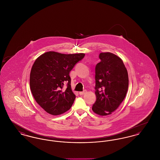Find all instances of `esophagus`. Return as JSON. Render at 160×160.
<instances>
[{
  "label": "esophagus",
  "instance_id": "obj_1",
  "mask_svg": "<svg viewBox=\"0 0 160 160\" xmlns=\"http://www.w3.org/2000/svg\"><path fill=\"white\" fill-rule=\"evenodd\" d=\"M86 92H87V91H86V90H84V91H83V92H79V94H80V95H82L85 94Z\"/></svg>",
  "mask_w": 160,
  "mask_h": 160
}]
</instances>
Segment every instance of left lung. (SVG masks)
Returning <instances> with one entry per match:
<instances>
[{"mask_svg":"<svg viewBox=\"0 0 160 160\" xmlns=\"http://www.w3.org/2000/svg\"><path fill=\"white\" fill-rule=\"evenodd\" d=\"M95 67V95L92 110L100 116L112 114L125 98L128 88V71L122 59L114 54L99 55Z\"/></svg>","mask_w":160,"mask_h":160,"instance_id":"1","label":"left lung"}]
</instances>
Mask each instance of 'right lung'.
I'll return each instance as SVG.
<instances>
[{
    "label": "right lung",
    "mask_w": 160,
    "mask_h": 160,
    "mask_svg": "<svg viewBox=\"0 0 160 160\" xmlns=\"http://www.w3.org/2000/svg\"><path fill=\"white\" fill-rule=\"evenodd\" d=\"M85 54L48 52L35 60L30 74L32 93L38 104L52 115L62 114L71 107L76 95L71 90L69 72ZM68 83V88L62 90Z\"/></svg>",
    "instance_id": "right-lung-1"
}]
</instances>
